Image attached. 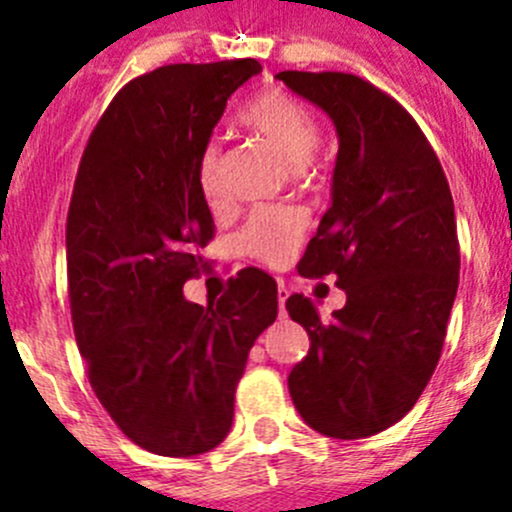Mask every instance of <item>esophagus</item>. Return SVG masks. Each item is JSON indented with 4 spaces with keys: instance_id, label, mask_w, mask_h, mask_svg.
<instances>
[{
    "instance_id": "1",
    "label": "esophagus",
    "mask_w": 512,
    "mask_h": 512,
    "mask_svg": "<svg viewBox=\"0 0 512 512\" xmlns=\"http://www.w3.org/2000/svg\"><path fill=\"white\" fill-rule=\"evenodd\" d=\"M287 287L280 285L277 287V304H280V314H285V302H287Z\"/></svg>"
}]
</instances>
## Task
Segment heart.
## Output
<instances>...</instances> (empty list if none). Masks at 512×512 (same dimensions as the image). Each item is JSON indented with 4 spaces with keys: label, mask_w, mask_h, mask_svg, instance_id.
Instances as JSON below:
<instances>
[{
    "label": "heart",
    "mask_w": 512,
    "mask_h": 512,
    "mask_svg": "<svg viewBox=\"0 0 512 512\" xmlns=\"http://www.w3.org/2000/svg\"><path fill=\"white\" fill-rule=\"evenodd\" d=\"M250 136L280 153L287 163L302 165L314 156L322 141V128L307 103L289 96L287 91L270 89L252 98L237 116ZM198 185L203 198L213 208L225 203V185L220 175V148L205 146L198 160ZM304 215L292 208L260 210L242 230L240 242L245 252L267 265H280L299 247L304 237Z\"/></svg>",
    "instance_id": "1"
}]
</instances>
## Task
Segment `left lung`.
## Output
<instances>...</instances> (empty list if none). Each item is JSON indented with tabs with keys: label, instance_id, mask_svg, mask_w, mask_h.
<instances>
[{
	"label": "left lung",
	"instance_id": "left-lung-1",
	"mask_svg": "<svg viewBox=\"0 0 512 512\" xmlns=\"http://www.w3.org/2000/svg\"><path fill=\"white\" fill-rule=\"evenodd\" d=\"M337 126L332 208L299 262L337 275L347 304L322 322L302 294L287 312L309 334L289 374L299 416L332 438H366L414 409L441 359L461 270L451 188L399 101L342 71H280Z\"/></svg>",
	"mask_w": 512,
	"mask_h": 512
}]
</instances>
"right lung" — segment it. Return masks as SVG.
Returning <instances> with one entry per match:
<instances>
[{
    "mask_svg": "<svg viewBox=\"0 0 512 512\" xmlns=\"http://www.w3.org/2000/svg\"><path fill=\"white\" fill-rule=\"evenodd\" d=\"M255 59L170 64L128 81L98 118L66 218L71 322L91 389L136 446L188 458L227 436L235 386L277 317V282L237 272L215 304L183 297L215 237L200 153Z\"/></svg>",
    "mask_w": 512,
    "mask_h": 512,
    "instance_id": "add662e5",
    "label": "right lung"
}]
</instances>
